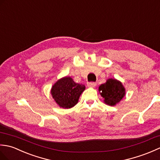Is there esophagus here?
<instances>
[{"label": "esophagus", "mask_w": 160, "mask_h": 160, "mask_svg": "<svg viewBox=\"0 0 160 160\" xmlns=\"http://www.w3.org/2000/svg\"><path fill=\"white\" fill-rule=\"evenodd\" d=\"M87 86L89 88H94L96 86H97V83L94 82H89V83H88Z\"/></svg>", "instance_id": "34e87169"}]
</instances>
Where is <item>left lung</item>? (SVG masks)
I'll return each instance as SVG.
<instances>
[{"mask_svg":"<svg viewBox=\"0 0 160 160\" xmlns=\"http://www.w3.org/2000/svg\"><path fill=\"white\" fill-rule=\"evenodd\" d=\"M98 91L104 102L110 106H113L122 100L125 96V89L120 81L115 79H109L98 88Z\"/></svg>","mask_w":160,"mask_h":160,"instance_id":"8db88e82","label":"left lung"}]
</instances>
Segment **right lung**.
Listing matches in <instances>:
<instances>
[{
  "label": "right lung",
  "instance_id": "add662e5",
  "mask_svg": "<svg viewBox=\"0 0 160 160\" xmlns=\"http://www.w3.org/2000/svg\"><path fill=\"white\" fill-rule=\"evenodd\" d=\"M85 89L84 85L75 83L70 77H65L53 85L51 93L60 108L69 109L77 103Z\"/></svg>",
  "mask_w": 160,
  "mask_h": 160
}]
</instances>
